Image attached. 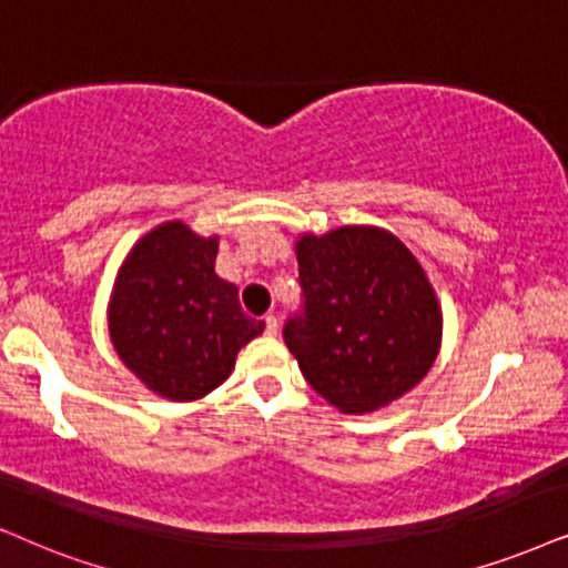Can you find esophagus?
Segmentation results:
<instances>
[{"mask_svg": "<svg viewBox=\"0 0 568 568\" xmlns=\"http://www.w3.org/2000/svg\"><path fill=\"white\" fill-rule=\"evenodd\" d=\"M264 333L277 335V317H275V314H267V317H264Z\"/></svg>", "mask_w": 568, "mask_h": 568, "instance_id": "obj_1", "label": "esophagus"}]
</instances>
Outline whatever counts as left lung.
Returning a JSON list of instances; mask_svg holds the SVG:
<instances>
[{
  "label": "left lung",
  "instance_id": "1",
  "mask_svg": "<svg viewBox=\"0 0 568 568\" xmlns=\"http://www.w3.org/2000/svg\"><path fill=\"white\" fill-rule=\"evenodd\" d=\"M304 308L285 346L306 383L343 414L398 400L433 367L443 337L435 288L396 235L343 225L296 241Z\"/></svg>",
  "mask_w": 568,
  "mask_h": 568
}]
</instances>
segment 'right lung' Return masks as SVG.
<instances>
[{"instance_id":"right-lung-1","label":"right lung","mask_w":568,"mask_h":568,"mask_svg":"<svg viewBox=\"0 0 568 568\" xmlns=\"http://www.w3.org/2000/svg\"><path fill=\"white\" fill-rule=\"evenodd\" d=\"M217 235L162 222L131 248L110 296V337L149 390L196 400L225 383L264 322L243 314L239 288L214 272Z\"/></svg>"}]
</instances>
